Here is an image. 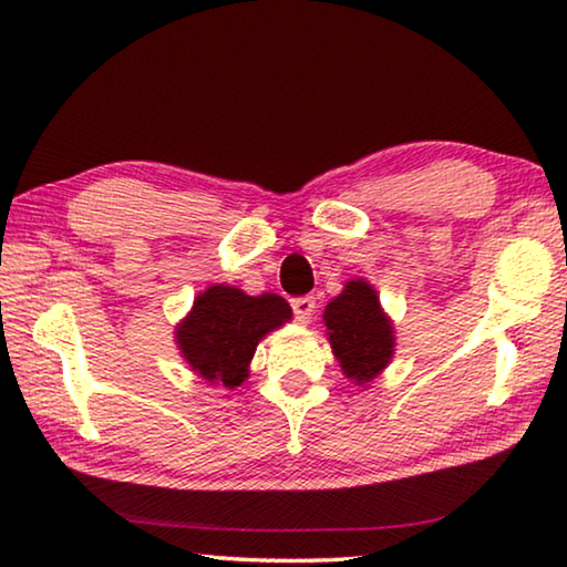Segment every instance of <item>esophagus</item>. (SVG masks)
<instances>
[{
	"label": "esophagus",
	"mask_w": 567,
	"mask_h": 567,
	"mask_svg": "<svg viewBox=\"0 0 567 567\" xmlns=\"http://www.w3.org/2000/svg\"><path fill=\"white\" fill-rule=\"evenodd\" d=\"M295 318L300 320V323H308L312 318V312H316V298H310V295H302V298H292L290 300Z\"/></svg>",
	"instance_id": "1"
}]
</instances>
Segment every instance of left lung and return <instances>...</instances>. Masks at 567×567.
Instances as JSON below:
<instances>
[{
    "instance_id": "obj_1",
    "label": "left lung",
    "mask_w": 567,
    "mask_h": 567,
    "mask_svg": "<svg viewBox=\"0 0 567 567\" xmlns=\"http://www.w3.org/2000/svg\"><path fill=\"white\" fill-rule=\"evenodd\" d=\"M323 320L333 357L346 377L367 384L382 374L394 353V331L374 287L364 280L346 282L343 292L326 306Z\"/></svg>"
}]
</instances>
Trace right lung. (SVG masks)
<instances>
[{"label":"right lung","mask_w":567,"mask_h":567,"mask_svg":"<svg viewBox=\"0 0 567 567\" xmlns=\"http://www.w3.org/2000/svg\"><path fill=\"white\" fill-rule=\"evenodd\" d=\"M290 318L292 310L280 295L265 292L255 298L239 287L210 285L175 328V338L198 377L234 390L249 377L257 343Z\"/></svg>","instance_id":"1"}]
</instances>
